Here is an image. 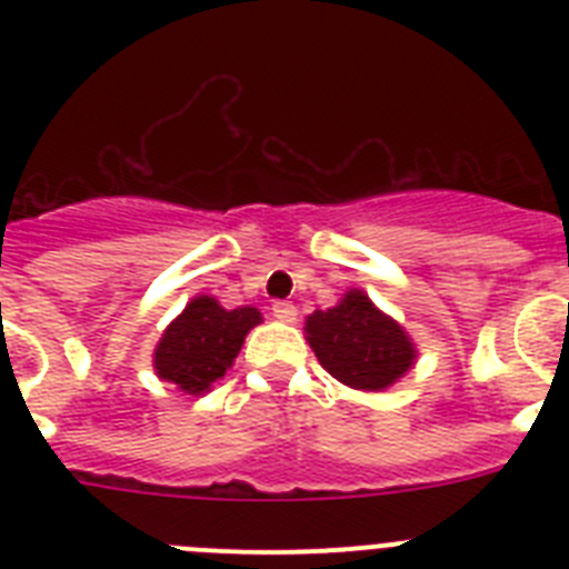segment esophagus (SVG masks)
I'll use <instances>...</instances> for the list:
<instances>
[{"label":"esophagus","mask_w":569,"mask_h":569,"mask_svg":"<svg viewBox=\"0 0 569 569\" xmlns=\"http://www.w3.org/2000/svg\"><path fill=\"white\" fill-rule=\"evenodd\" d=\"M270 310H273L276 319L288 321V325H290V321H296V316H299V313H296V308H293V301H273V308H270Z\"/></svg>","instance_id":"esophagus-1"}]
</instances>
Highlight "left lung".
Masks as SVG:
<instances>
[{
    "mask_svg": "<svg viewBox=\"0 0 569 569\" xmlns=\"http://www.w3.org/2000/svg\"><path fill=\"white\" fill-rule=\"evenodd\" d=\"M305 330L321 367L356 390L390 387L416 359L413 341L361 290H350L336 308L316 310Z\"/></svg>",
    "mask_w": 569,
    "mask_h": 569,
    "instance_id": "obj_1",
    "label": "left lung"
}]
</instances>
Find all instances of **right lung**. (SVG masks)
Wrapping results in <instances>:
<instances>
[{
	"mask_svg": "<svg viewBox=\"0 0 569 569\" xmlns=\"http://www.w3.org/2000/svg\"><path fill=\"white\" fill-rule=\"evenodd\" d=\"M259 321L261 313L256 308L224 310L210 296H196L156 347V373L179 385L184 393H204L228 373L241 341Z\"/></svg>",
	"mask_w": 569,
	"mask_h": 569,
	"instance_id": "obj_1",
	"label": "right lung"
}]
</instances>
